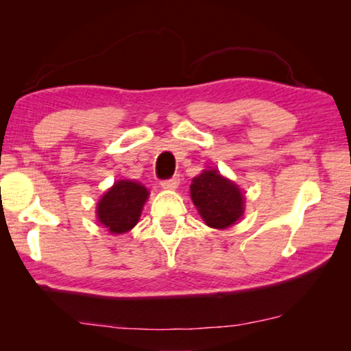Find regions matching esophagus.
Masks as SVG:
<instances>
[{
  "instance_id": "1",
  "label": "esophagus",
  "mask_w": 351,
  "mask_h": 351,
  "mask_svg": "<svg viewBox=\"0 0 351 351\" xmlns=\"http://www.w3.org/2000/svg\"><path fill=\"white\" fill-rule=\"evenodd\" d=\"M178 185H180V178L178 176L170 178V180H166V181H161V187L166 190H175Z\"/></svg>"
}]
</instances>
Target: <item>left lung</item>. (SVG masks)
I'll return each mask as SVG.
<instances>
[{
    "instance_id": "left-lung-1",
    "label": "left lung",
    "mask_w": 351,
    "mask_h": 351,
    "mask_svg": "<svg viewBox=\"0 0 351 351\" xmlns=\"http://www.w3.org/2000/svg\"><path fill=\"white\" fill-rule=\"evenodd\" d=\"M190 195L200 217L214 229H226L235 225L244 213L241 190L215 169L204 170L199 176L193 178Z\"/></svg>"
}]
</instances>
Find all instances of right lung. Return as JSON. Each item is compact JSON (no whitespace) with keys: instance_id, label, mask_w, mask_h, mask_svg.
I'll use <instances>...</instances> for the list:
<instances>
[{"instance_id":"1","label":"right lung","mask_w":351,"mask_h":351,"mask_svg":"<svg viewBox=\"0 0 351 351\" xmlns=\"http://www.w3.org/2000/svg\"><path fill=\"white\" fill-rule=\"evenodd\" d=\"M149 191L136 181L114 182L96 205V215L111 234H125L137 225Z\"/></svg>"}]
</instances>
